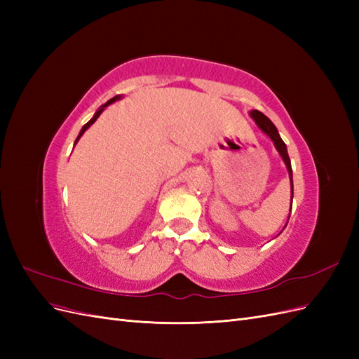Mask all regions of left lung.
<instances>
[{"mask_svg": "<svg viewBox=\"0 0 359 359\" xmlns=\"http://www.w3.org/2000/svg\"><path fill=\"white\" fill-rule=\"evenodd\" d=\"M250 116H252L255 119V123L257 124V127L262 130V132L265 135H268L271 137V140L274 142V147L278 151V154L281 156V158H283L285 165L287 168V172H289V178H290V190H292V198H293V181H292V166H290V158H289V154H287V148H286V144L281 140L278 132L276 126L273 124V121L268 116H265L262 112L259 111H252L250 112ZM292 206V203H290Z\"/></svg>", "mask_w": 359, "mask_h": 359, "instance_id": "8db88e82", "label": "left lung"}]
</instances>
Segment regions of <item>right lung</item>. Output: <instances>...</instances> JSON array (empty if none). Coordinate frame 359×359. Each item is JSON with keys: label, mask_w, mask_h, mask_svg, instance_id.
Returning a JSON list of instances; mask_svg holds the SVG:
<instances>
[{"label": "right lung", "mask_w": 359, "mask_h": 359, "mask_svg": "<svg viewBox=\"0 0 359 359\" xmlns=\"http://www.w3.org/2000/svg\"><path fill=\"white\" fill-rule=\"evenodd\" d=\"M119 99H121V95H115V97H114V99H111V100H107V102H106L104 104H102V106L99 107V111H97V112L94 114V116H93V118L90 119V121H88V123H86V124H85V126L82 127V130H81V133H79V136H78V137H76V142H78V140L81 139V136H82V135L85 133V130H86V128H88L90 126H93V124L95 123V119L100 116V114H102V112L104 111V107H107V106H109V104H112L114 102H116V100H119ZM76 142H74V144H76Z\"/></svg>", "instance_id": "right-lung-1"}]
</instances>
